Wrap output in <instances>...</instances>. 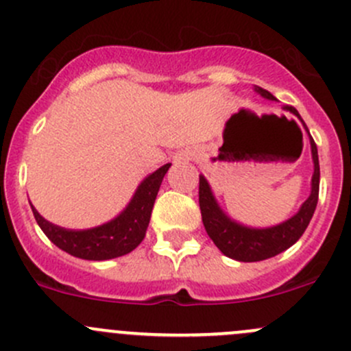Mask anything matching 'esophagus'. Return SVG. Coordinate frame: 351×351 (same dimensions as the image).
Instances as JSON below:
<instances>
[{
    "mask_svg": "<svg viewBox=\"0 0 351 351\" xmlns=\"http://www.w3.org/2000/svg\"><path fill=\"white\" fill-rule=\"evenodd\" d=\"M189 159H190V156H189V154L182 153V154H178V156H176V159H175V161H176V162H182V161H189Z\"/></svg>",
    "mask_w": 351,
    "mask_h": 351,
    "instance_id": "esophagus-1",
    "label": "esophagus"
}]
</instances>
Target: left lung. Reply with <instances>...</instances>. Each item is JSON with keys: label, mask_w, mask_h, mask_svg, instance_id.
<instances>
[{"label": "left lung", "mask_w": 351, "mask_h": 351, "mask_svg": "<svg viewBox=\"0 0 351 351\" xmlns=\"http://www.w3.org/2000/svg\"><path fill=\"white\" fill-rule=\"evenodd\" d=\"M254 91L260 97H263L265 100L277 101V98L270 91L263 90V88L254 86ZM284 110L293 113L302 122L295 108L285 105ZM309 143L314 165L309 197L306 198V202L300 205V208L292 217L277 226H270V228H250V226L239 224L238 221L229 217L222 210L221 205H219L217 198H215L210 189V183L207 182L204 175H200V182H198V204H200L202 222H204V228L207 231L208 238L214 241L222 254L236 261L251 263V261H261L268 260L271 256H277L278 253L289 250L292 244L299 241V238L304 234L311 219H313V214L317 205V197H319V158H317L316 144H314L311 136Z\"/></svg>", "instance_id": "left-lung-1"}]
</instances>
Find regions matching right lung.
<instances>
[{"label": "right lung", "instance_id": "add662e5", "mask_svg": "<svg viewBox=\"0 0 351 351\" xmlns=\"http://www.w3.org/2000/svg\"><path fill=\"white\" fill-rule=\"evenodd\" d=\"M171 162H166L161 168L147 175L134 192L129 204L120 214L90 229H64L52 222L45 221L37 208L32 205L35 221L40 226L44 234L51 239L59 250L66 251L71 256L81 260L104 261L123 256L139 246L147 231L151 221L156 195L159 192L162 178L169 169Z\"/></svg>", "mask_w": 351, "mask_h": 351}]
</instances>
